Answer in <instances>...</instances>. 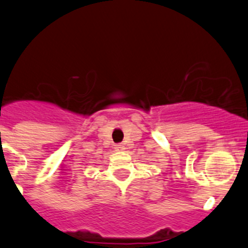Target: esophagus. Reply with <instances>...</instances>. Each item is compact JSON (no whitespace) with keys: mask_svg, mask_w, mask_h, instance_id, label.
I'll list each match as a JSON object with an SVG mask.
<instances>
[{"mask_svg":"<svg viewBox=\"0 0 248 248\" xmlns=\"http://www.w3.org/2000/svg\"><path fill=\"white\" fill-rule=\"evenodd\" d=\"M124 144H117V145H115V150L116 151H124Z\"/></svg>","mask_w":248,"mask_h":248,"instance_id":"34e87169","label":"esophagus"}]
</instances>
